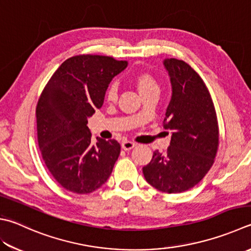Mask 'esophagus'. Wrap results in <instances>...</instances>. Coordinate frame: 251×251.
<instances>
[{
    "instance_id": "34e87169",
    "label": "esophagus",
    "mask_w": 251,
    "mask_h": 251,
    "mask_svg": "<svg viewBox=\"0 0 251 251\" xmlns=\"http://www.w3.org/2000/svg\"><path fill=\"white\" fill-rule=\"evenodd\" d=\"M136 144L135 143H133V142H131V141H124L121 143V146H122V149H124L125 151H130V150H132L134 148Z\"/></svg>"
}]
</instances>
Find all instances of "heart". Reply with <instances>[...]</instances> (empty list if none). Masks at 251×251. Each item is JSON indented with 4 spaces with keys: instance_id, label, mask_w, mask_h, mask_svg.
I'll list each match as a JSON object with an SVG mask.
<instances>
[{
    "instance_id": "1",
    "label": "heart",
    "mask_w": 251,
    "mask_h": 251,
    "mask_svg": "<svg viewBox=\"0 0 251 251\" xmlns=\"http://www.w3.org/2000/svg\"><path fill=\"white\" fill-rule=\"evenodd\" d=\"M136 87H138L140 94H144L146 92L154 91V89H158V85L155 82V79L150 76L148 74H140L134 79ZM118 93V86L117 83H111L109 87L107 89V99L108 100H115L117 98Z\"/></svg>"
}]
</instances>
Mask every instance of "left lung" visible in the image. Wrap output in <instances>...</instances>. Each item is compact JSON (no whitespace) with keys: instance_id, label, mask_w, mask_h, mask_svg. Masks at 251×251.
I'll use <instances>...</instances> for the list:
<instances>
[{"instance_id":"1","label":"left lung","mask_w":251,"mask_h":251,"mask_svg":"<svg viewBox=\"0 0 251 251\" xmlns=\"http://www.w3.org/2000/svg\"><path fill=\"white\" fill-rule=\"evenodd\" d=\"M172 84V98L163 126L172 131L166 152L155 151L143 167L151 186L167 193L195 187L209 172L219 146V125L210 92L188 63L165 59Z\"/></svg>"}]
</instances>
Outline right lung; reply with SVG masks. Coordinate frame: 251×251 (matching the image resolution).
<instances>
[{
	"label": "right lung",
	"instance_id": "right-lung-1",
	"mask_svg": "<svg viewBox=\"0 0 251 251\" xmlns=\"http://www.w3.org/2000/svg\"><path fill=\"white\" fill-rule=\"evenodd\" d=\"M127 67L111 56L83 54L60 65L36 108L38 144L52 176L67 190L85 195L107 181L120 155L116 140L97 138L87 119L102 106L112 78Z\"/></svg>",
	"mask_w": 251,
	"mask_h": 251
}]
</instances>
